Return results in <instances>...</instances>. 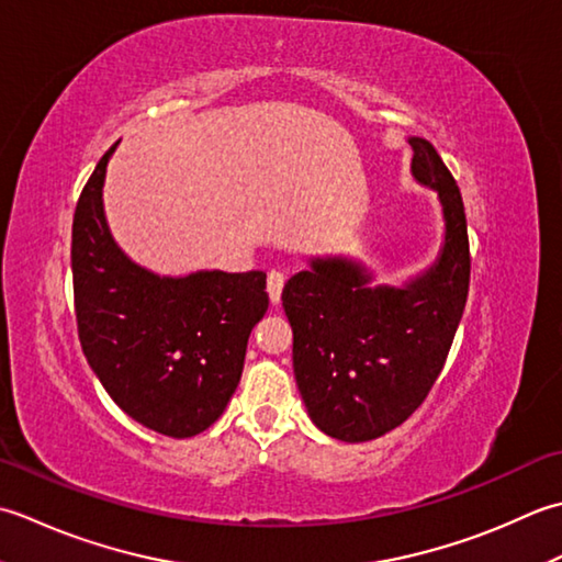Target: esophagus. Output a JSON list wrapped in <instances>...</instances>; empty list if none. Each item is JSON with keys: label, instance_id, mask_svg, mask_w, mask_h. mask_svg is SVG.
<instances>
[{"label": "esophagus", "instance_id": "34e87169", "mask_svg": "<svg viewBox=\"0 0 562 562\" xmlns=\"http://www.w3.org/2000/svg\"><path fill=\"white\" fill-rule=\"evenodd\" d=\"M283 283H285V277L281 271H269V277H267V291H269V297H271V303H279L281 301V291H283Z\"/></svg>", "mask_w": 562, "mask_h": 562}]
</instances>
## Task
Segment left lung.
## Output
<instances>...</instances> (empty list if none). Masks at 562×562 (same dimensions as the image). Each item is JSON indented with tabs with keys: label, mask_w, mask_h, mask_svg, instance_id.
Segmentation results:
<instances>
[{
	"label": "left lung",
	"mask_w": 562,
	"mask_h": 562,
	"mask_svg": "<svg viewBox=\"0 0 562 562\" xmlns=\"http://www.w3.org/2000/svg\"><path fill=\"white\" fill-rule=\"evenodd\" d=\"M412 145V179L437 191L443 239L437 259L397 285L373 283L359 259L311 257L283 285L293 327V373L307 415L327 437L359 443L403 425L431 391L463 317L471 257L451 171L425 137Z\"/></svg>",
	"instance_id": "obj_1"
}]
</instances>
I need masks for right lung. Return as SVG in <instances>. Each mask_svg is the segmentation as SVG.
I'll use <instances>...</instances> for the list:
<instances>
[{
    "label": "right lung",
    "instance_id": "obj_1",
    "mask_svg": "<svg viewBox=\"0 0 562 562\" xmlns=\"http://www.w3.org/2000/svg\"><path fill=\"white\" fill-rule=\"evenodd\" d=\"M119 145V143H116ZM99 159L72 223L75 313L82 351L125 415L175 439L223 415L243 378L249 331L269 307L267 273L159 277L113 239Z\"/></svg>",
    "mask_w": 562,
    "mask_h": 562
}]
</instances>
